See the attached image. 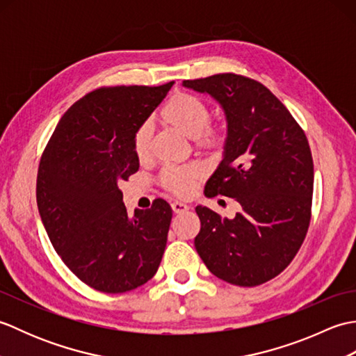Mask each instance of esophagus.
Returning <instances> with one entry per match:
<instances>
[{
    "label": "esophagus",
    "mask_w": 356,
    "mask_h": 356,
    "mask_svg": "<svg viewBox=\"0 0 356 356\" xmlns=\"http://www.w3.org/2000/svg\"><path fill=\"white\" fill-rule=\"evenodd\" d=\"M171 208H172V211H174V213H176V214L186 213V211L190 209V207L185 205V203H182V202H172V203H171Z\"/></svg>",
    "instance_id": "esophagus-1"
}]
</instances>
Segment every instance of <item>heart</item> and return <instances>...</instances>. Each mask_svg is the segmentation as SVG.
<instances>
[{
	"label": "heart",
	"mask_w": 356,
	"mask_h": 356,
	"mask_svg": "<svg viewBox=\"0 0 356 356\" xmlns=\"http://www.w3.org/2000/svg\"><path fill=\"white\" fill-rule=\"evenodd\" d=\"M161 119L166 125L176 128L186 138L194 140L195 148L205 151H217L225 145V131L220 125L211 120L209 105L193 93L177 92L174 93L163 108ZM133 153L139 162H145L151 154V125L142 124L133 136ZM205 176V170L199 163H188L184 166H168L161 172L159 182L166 191L188 197L195 190L200 180Z\"/></svg>",
	"instance_id": "obj_1"
}]
</instances>
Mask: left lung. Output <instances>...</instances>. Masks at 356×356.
I'll return each mask as SVG.
<instances>
[{"label":"left lung","instance_id":"1","mask_svg":"<svg viewBox=\"0 0 356 356\" xmlns=\"http://www.w3.org/2000/svg\"><path fill=\"white\" fill-rule=\"evenodd\" d=\"M184 86L222 104L228 139L205 193L231 197L241 208L232 220L195 208L200 232L194 246L225 282L266 283L289 266L311 223L314 161L306 134L282 101L252 78L218 73Z\"/></svg>","mask_w":356,"mask_h":356}]
</instances>
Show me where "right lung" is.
<instances>
[{
  "label": "right lung",
  "instance_id": "1",
  "mask_svg": "<svg viewBox=\"0 0 356 356\" xmlns=\"http://www.w3.org/2000/svg\"><path fill=\"white\" fill-rule=\"evenodd\" d=\"M172 84L93 90L64 113L42 151L36 202L44 228L65 266L99 292L133 291L161 264L171 207L156 199L130 218L118 184L139 170L134 131Z\"/></svg>",
  "mask_w": 356,
  "mask_h": 356
}]
</instances>
